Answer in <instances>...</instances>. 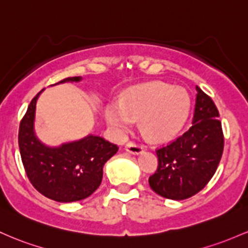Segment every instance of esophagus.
I'll use <instances>...</instances> for the list:
<instances>
[{
    "label": "esophagus",
    "mask_w": 248,
    "mask_h": 248,
    "mask_svg": "<svg viewBox=\"0 0 248 248\" xmlns=\"http://www.w3.org/2000/svg\"><path fill=\"white\" fill-rule=\"evenodd\" d=\"M125 150H126L127 152H130V154L139 155L143 152L144 149L140 144H136V143H133V141H129V143L125 145Z\"/></svg>",
    "instance_id": "obj_1"
}]
</instances>
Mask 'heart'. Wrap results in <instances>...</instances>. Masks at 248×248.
<instances>
[{
  "mask_svg": "<svg viewBox=\"0 0 248 248\" xmlns=\"http://www.w3.org/2000/svg\"><path fill=\"white\" fill-rule=\"evenodd\" d=\"M190 96L184 88L154 82L133 87L105 109L107 123L124 132L139 118L141 131L152 140H168L182 129L190 111Z\"/></svg>",
  "mask_w": 248,
  "mask_h": 248,
  "instance_id": "heart-1",
  "label": "heart"
}]
</instances>
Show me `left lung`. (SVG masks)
Instances as JSON below:
<instances>
[{"label": "left lung", "mask_w": 248, "mask_h": 248, "mask_svg": "<svg viewBox=\"0 0 248 248\" xmlns=\"http://www.w3.org/2000/svg\"><path fill=\"white\" fill-rule=\"evenodd\" d=\"M193 119L184 135L155 150L158 166L149 178L155 193L168 199H187L202 191L216 173L224 151L219 111L208 94L196 88Z\"/></svg>", "instance_id": "obj_1"}]
</instances>
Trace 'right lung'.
I'll return each instance as SVG.
<instances>
[{"instance_id": "add662e5", "label": "right lung", "mask_w": 248, "mask_h": 248, "mask_svg": "<svg viewBox=\"0 0 248 248\" xmlns=\"http://www.w3.org/2000/svg\"><path fill=\"white\" fill-rule=\"evenodd\" d=\"M69 80L78 82L80 77H68L60 83ZM42 91L30 102L19 123V154L28 179L41 194L55 202L88 198L101 185L103 166L118 146L93 135L60 147L43 145L34 132L36 102Z\"/></svg>"}]
</instances>
